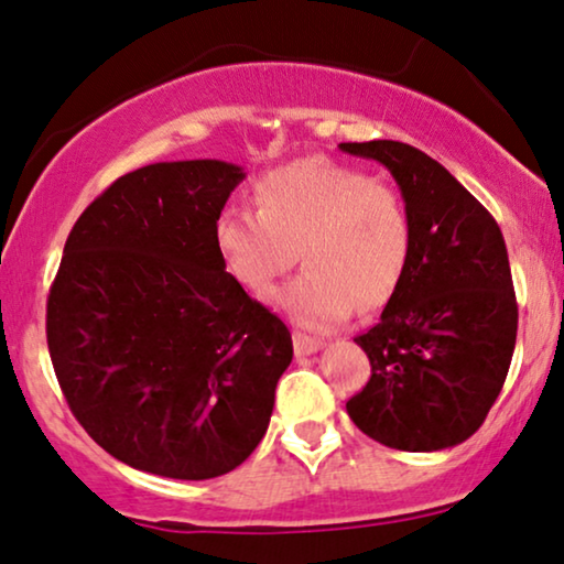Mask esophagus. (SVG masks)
<instances>
[{
    "instance_id": "1",
    "label": "esophagus",
    "mask_w": 564,
    "mask_h": 564,
    "mask_svg": "<svg viewBox=\"0 0 564 564\" xmlns=\"http://www.w3.org/2000/svg\"><path fill=\"white\" fill-rule=\"evenodd\" d=\"M323 346L321 338H313V336H305V334H295V354L297 357H311Z\"/></svg>"
}]
</instances>
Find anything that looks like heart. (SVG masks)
I'll use <instances>...</instances> for the list:
<instances>
[{"label": "heart", "mask_w": 564, "mask_h": 564, "mask_svg": "<svg viewBox=\"0 0 564 564\" xmlns=\"http://www.w3.org/2000/svg\"><path fill=\"white\" fill-rule=\"evenodd\" d=\"M253 210L228 207L213 241L228 274L251 295H267L297 259L305 272L274 295L303 328L326 330L359 307L395 295L413 246L411 213L390 184L330 159H300L261 176Z\"/></svg>", "instance_id": "obj_1"}]
</instances>
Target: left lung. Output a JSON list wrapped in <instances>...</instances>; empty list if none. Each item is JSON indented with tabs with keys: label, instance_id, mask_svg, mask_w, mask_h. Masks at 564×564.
I'll use <instances>...</instances> for the list:
<instances>
[{
	"label": "left lung",
	"instance_id": "left-lung-1",
	"mask_svg": "<svg viewBox=\"0 0 564 564\" xmlns=\"http://www.w3.org/2000/svg\"><path fill=\"white\" fill-rule=\"evenodd\" d=\"M392 174L413 226L403 282L354 338L372 377L346 411L400 452H442L482 426L511 367L519 307L492 215L426 153L400 141L338 143Z\"/></svg>",
	"mask_w": 564,
	"mask_h": 564
}]
</instances>
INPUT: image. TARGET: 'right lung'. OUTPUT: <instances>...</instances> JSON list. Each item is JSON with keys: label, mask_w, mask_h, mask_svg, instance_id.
<instances>
[{"label": "right lung", "mask_w": 564, "mask_h": 564, "mask_svg": "<svg viewBox=\"0 0 564 564\" xmlns=\"http://www.w3.org/2000/svg\"><path fill=\"white\" fill-rule=\"evenodd\" d=\"M243 180L218 159L159 161L120 176L66 238L45 315L53 369L84 431L141 473L226 475L272 419L292 336L213 241Z\"/></svg>", "instance_id": "add662e5"}]
</instances>
